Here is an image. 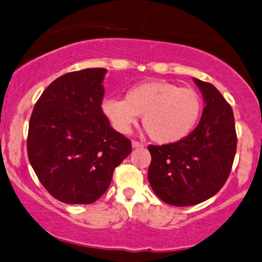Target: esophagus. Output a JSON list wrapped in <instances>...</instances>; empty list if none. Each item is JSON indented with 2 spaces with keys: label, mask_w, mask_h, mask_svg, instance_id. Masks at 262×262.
<instances>
[{
  "label": "esophagus",
  "mask_w": 262,
  "mask_h": 262,
  "mask_svg": "<svg viewBox=\"0 0 262 262\" xmlns=\"http://www.w3.org/2000/svg\"><path fill=\"white\" fill-rule=\"evenodd\" d=\"M132 147L134 148H140V147H143V143L142 142H139V141H132Z\"/></svg>",
  "instance_id": "esophagus-1"
}]
</instances>
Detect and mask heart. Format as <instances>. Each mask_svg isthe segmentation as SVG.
<instances>
[{"mask_svg": "<svg viewBox=\"0 0 262 262\" xmlns=\"http://www.w3.org/2000/svg\"><path fill=\"white\" fill-rule=\"evenodd\" d=\"M103 116L119 134H128L142 115L154 141L170 145L186 139L198 125L202 102L199 94L162 80L141 82L127 90L125 100L110 97L101 105Z\"/></svg>", "mask_w": 262, "mask_h": 262, "instance_id": "1", "label": "heart"}]
</instances>
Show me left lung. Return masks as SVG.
Listing matches in <instances>:
<instances>
[{"instance_id": "left-lung-1", "label": "left lung", "mask_w": 262, "mask_h": 262, "mask_svg": "<svg viewBox=\"0 0 262 262\" xmlns=\"http://www.w3.org/2000/svg\"><path fill=\"white\" fill-rule=\"evenodd\" d=\"M204 98L198 127L182 141L148 146L147 179L154 192L173 206H192L224 186L236 152L232 108L211 83L192 78Z\"/></svg>"}]
</instances>
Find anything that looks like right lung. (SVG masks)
Listing matches in <instances>:
<instances>
[{"mask_svg":"<svg viewBox=\"0 0 262 262\" xmlns=\"http://www.w3.org/2000/svg\"><path fill=\"white\" fill-rule=\"evenodd\" d=\"M106 69L70 72L47 87L29 126L27 154L43 187L64 204H92L106 192L131 142L103 116Z\"/></svg>","mask_w":262,"mask_h":262,"instance_id":"right-lung-1","label":"right lung"}]
</instances>
